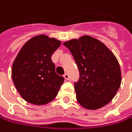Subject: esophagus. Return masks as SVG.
<instances>
[{
    "instance_id": "34e87169",
    "label": "esophagus",
    "mask_w": 132,
    "mask_h": 132,
    "mask_svg": "<svg viewBox=\"0 0 132 132\" xmlns=\"http://www.w3.org/2000/svg\"><path fill=\"white\" fill-rule=\"evenodd\" d=\"M63 77H64V78L65 79V80H70V75L68 74V73H65L64 75H63Z\"/></svg>"
}]
</instances>
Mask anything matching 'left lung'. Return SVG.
I'll use <instances>...</instances> for the list:
<instances>
[{
  "label": "left lung",
  "instance_id": "1",
  "mask_svg": "<svg viewBox=\"0 0 132 132\" xmlns=\"http://www.w3.org/2000/svg\"><path fill=\"white\" fill-rule=\"evenodd\" d=\"M71 52L80 72L74 83L77 100L86 109L97 110L116 95L121 73L118 59L101 41L84 35L63 43Z\"/></svg>",
  "mask_w": 132,
  "mask_h": 132
}]
</instances>
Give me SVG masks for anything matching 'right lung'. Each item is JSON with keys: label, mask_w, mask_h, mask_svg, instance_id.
Segmentation results:
<instances>
[{"label": "right lung", "mask_w": 132, "mask_h": 132, "mask_svg": "<svg viewBox=\"0 0 132 132\" xmlns=\"http://www.w3.org/2000/svg\"><path fill=\"white\" fill-rule=\"evenodd\" d=\"M61 42L45 35L29 39L21 48L11 70L14 84L28 103L46 104L58 94L64 78L55 73L51 56Z\"/></svg>", "instance_id": "1"}]
</instances>
